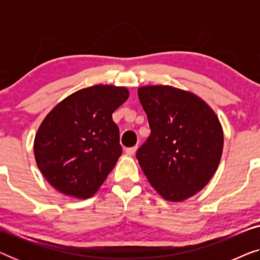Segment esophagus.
Returning a JSON list of instances; mask_svg holds the SVG:
<instances>
[{
	"instance_id": "esophagus-1",
	"label": "esophagus",
	"mask_w": 260,
	"mask_h": 260,
	"mask_svg": "<svg viewBox=\"0 0 260 260\" xmlns=\"http://www.w3.org/2000/svg\"><path fill=\"white\" fill-rule=\"evenodd\" d=\"M136 150H137V145H135V147L126 148V149H125V152H126L127 155L133 156V155H135V152H136Z\"/></svg>"
}]
</instances>
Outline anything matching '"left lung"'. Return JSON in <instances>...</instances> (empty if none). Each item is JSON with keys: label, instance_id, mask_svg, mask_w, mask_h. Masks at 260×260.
Masks as SVG:
<instances>
[{"label": "left lung", "instance_id": "left-lung-1", "mask_svg": "<svg viewBox=\"0 0 260 260\" xmlns=\"http://www.w3.org/2000/svg\"><path fill=\"white\" fill-rule=\"evenodd\" d=\"M151 134L136 152L144 175L168 201L200 191L218 169L223 131L200 97L167 85L138 88Z\"/></svg>", "mask_w": 260, "mask_h": 260}]
</instances>
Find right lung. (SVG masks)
Listing matches in <instances>:
<instances>
[{
	"instance_id": "right-lung-1",
	"label": "right lung",
	"mask_w": 260,
	"mask_h": 260,
	"mask_svg": "<svg viewBox=\"0 0 260 260\" xmlns=\"http://www.w3.org/2000/svg\"><path fill=\"white\" fill-rule=\"evenodd\" d=\"M127 98L125 87L94 85L66 97L45 117L34 155L56 190L86 199L99 189L122 155L112 113Z\"/></svg>"
}]
</instances>
